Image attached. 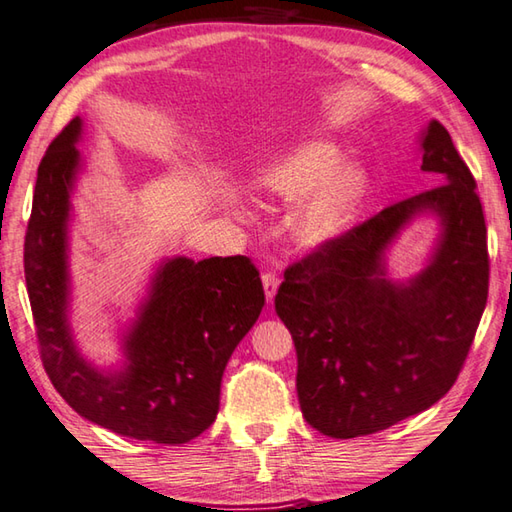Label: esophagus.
<instances>
[{"instance_id": "34e87169", "label": "esophagus", "mask_w": 512, "mask_h": 512, "mask_svg": "<svg viewBox=\"0 0 512 512\" xmlns=\"http://www.w3.org/2000/svg\"><path fill=\"white\" fill-rule=\"evenodd\" d=\"M263 287H265L267 301L272 303L276 296V289H278V276L274 272H263Z\"/></svg>"}]
</instances>
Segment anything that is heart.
<instances>
[{"mask_svg":"<svg viewBox=\"0 0 512 512\" xmlns=\"http://www.w3.org/2000/svg\"><path fill=\"white\" fill-rule=\"evenodd\" d=\"M341 162L334 144L310 142L265 169V187L287 205H298L317 191L298 220V238L310 247L330 243L350 229L368 194L363 169L345 165L339 170Z\"/></svg>","mask_w":512,"mask_h":512,"instance_id":"heart-1","label":"heart"}]
</instances>
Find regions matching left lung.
I'll use <instances>...</instances> for the list:
<instances>
[{"instance_id": "left-lung-1", "label": "left lung", "mask_w": 512, "mask_h": 512, "mask_svg": "<svg viewBox=\"0 0 512 512\" xmlns=\"http://www.w3.org/2000/svg\"><path fill=\"white\" fill-rule=\"evenodd\" d=\"M441 185L394 202L285 269L276 314L294 339L303 417L334 439L385 430L428 410L464 368L488 298V240L477 182L441 122L421 138ZM442 218L431 265L384 278L382 249L420 213Z\"/></svg>"}]
</instances>
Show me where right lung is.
I'll use <instances>...</instances> for the list:
<instances>
[{"label": "right lung", "mask_w": 512, "mask_h": 512, "mask_svg": "<svg viewBox=\"0 0 512 512\" xmlns=\"http://www.w3.org/2000/svg\"><path fill=\"white\" fill-rule=\"evenodd\" d=\"M82 120L73 118L37 169L24 240V274L48 379L98 426L153 443H187L216 421L227 361L265 305L247 256H178L162 263L147 303L124 339L127 365L106 374L73 343L69 316V211Z\"/></svg>", "instance_id": "right-lung-1"}]
</instances>
